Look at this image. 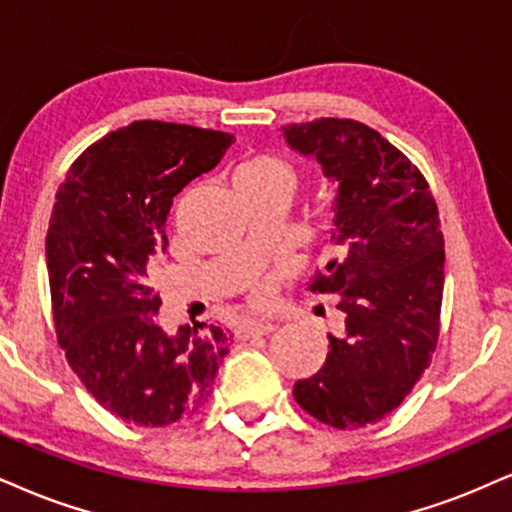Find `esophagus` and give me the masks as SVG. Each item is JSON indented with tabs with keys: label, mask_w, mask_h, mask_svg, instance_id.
I'll return each mask as SVG.
<instances>
[{
	"label": "esophagus",
	"mask_w": 512,
	"mask_h": 512,
	"mask_svg": "<svg viewBox=\"0 0 512 512\" xmlns=\"http://www.w3.org/2000/svg\"><path fill=\"white\" fill-rule=\"evenodd\" d=\"M277 330L275 323H244L237 327L235 337L237 339H251V337H263V334H273Z\"/></svg>",
	"instance_id": "esophagus-1"
}]
</instances>
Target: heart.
<instances>
[{"mask_svg": "<svg viewBox=\"0 0 512 512\" xmlns=\"http://www.w3.org/2000/svg\"><path fill=\"white\" fill-rule=\"evenodd\" d=\"M232 180H235L237 192H242V189H254V187H268V185L289 187L292 185V173H289L285 163L273 159V156L256 154L239 163L235 168V175H232ZM254 299L266 301V294H263L261 289H256Z\"/></svg>", "mask_w": 512, "mask_h": 512, "instance_id": "b5f03b06", "label": "heart"}]
</instances>
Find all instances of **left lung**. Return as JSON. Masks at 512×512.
Returning a JSON list of instances; mask_svg holds the SVG:
<instances>
[{
	"label": "left lung",
	"mask_w": 512,
	"mask_h": 512,
	"mask_svg": "<svg viewBox=\"0 0 512 512\" xmlns=\"http://www.w3.org/2000/svg\"><path fill=\"white\" fill-rule=\"evenodd\" d=\"M285 140L339 182V256L311 282L337 294L342 334L294 399L334 430H358L399 408L430 368L444 294V235L425 175L377 130L351 118L285 125Z\"/></svg>",
	"instance_id": "8db88e82"
}]
</instances>
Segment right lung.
<instances>
[{
	"mask_svg": "<svg viewBox=\"0 0 512 512\" xmlns=\"http://www.w3.org/2000/svg\"><path fill=\"white\" fill-rule=\"evenodd\" d=\"M230 144L220 130L135 121L82 151L56 192L47 232L56 337L99 406L130 425L197 413L230 349L220 327L163 332L154 287L173 197Z\"/></svg>",
	"mask_w": 512,
	"mask_h": 512,
	"instance_id": "right-lung-1",
	"label": "right lung"
}]
</instances>
